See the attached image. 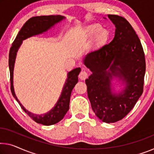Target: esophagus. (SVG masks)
<instances>
[{"label":"esophagus","mask_w":154,"mask_h":154,"mask_svg":"<svg viewBox=\"0 0 154 154\" xmlns=\"http://www.w3.org/2000/svg\"><path fill=\"white\" fill-rule=\"evenodd\" d=\"M87 77H88V74H87V72H85V71H82V72H80L79 74V78L80 79L85 80Z\"/></svg>","instance_id":"esophagus-1"}]
</instances>
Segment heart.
I'll return each mask as SVG.
<instances>
[{
    "mask_svg": "<svg viewBox=\"0 0 154 154\" xmlns=\"http://www.w3.org/2000/svg\"><path fill=\"white\" fill-rule=\"evenodd\" d=\"M89 34L93 36V35H96V42L97 45H100L103 44L107 38V32L106 30L102 29L100 26L94 25H91L89 27Z\"/></svg>",
    "mask_w": 154,
    "mask_h": 154,
    "instance_id": "obj_1",
    "label": "heart"
}]
</instances>
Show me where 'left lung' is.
<instances>
[{"label": "left lung", "mask_w": 154, "mask_h": 154, "mask_svg": "<svg viewBox=\"0 0 154 154\" xmlns=\"http://www.w3.org/2000/svg\"><path fill=\"white\" fill-rule=\"evenodd\" d=\"M108 17L115 25L114 38L87 54L83 63L92 72L85 80L92 109L102 121L112 123L126 116L141 96L146 64L140 39L128 21L117 15ZM113 76L125 85L119 93L112 91Z\"/></svg>", "instance_id": "left-lung-1"}]
</instances>
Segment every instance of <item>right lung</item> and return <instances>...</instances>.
Here are the masks:
<instances>
[{"instance_id":"1","label":"right lung","mask_w":154,"mask_h":154,"mask_svg":"<svg viewBox=\"0 0 154 154\" xmlns=\"http://www.w3.org/2000/svg\"><path fill=\"white\" fill-rule=\"evenodd\" d=\"M65 18V16L60 15L35 16V17L29 18L19 31L17 36L16 37L15 40L13 42L10 50H9V72H10L11 94L18 103H19L21 108L24 110V112L30 118H32V119L34 120L37 123L47 125V126L54 125L60 121L65 116L67 111L69 110L71 93H72V89H74L75 84L79 81L78 75H79L81 69L80 67L75 68L73 70L70 71L69 72H68L67 79L66 80L65 85H64L62 93H61L60 98H59L57 103H56L55 106L47 113L41 115H37L26 109L16 96L13 85L14 63H15L16 54H17L18 49L22 44L23 41L29 37L41 34L42 33L47 32V30L51 29L53 26L55 25L56 23L60 22Z\"/></svg>"}]
</instances>
